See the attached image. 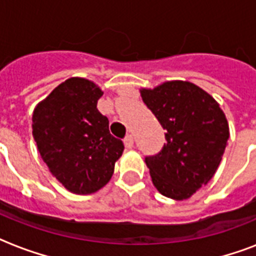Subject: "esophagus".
Listing matches in <instances>:
<instances>
[{"mask_svg":"<svg viewBox=\"0 0 256 256\" xmlns=\"http://www.w3.org/2000/svg\"><path fill=\"white\" fill-rule=\"evenodd\" d=\"M124 146H126V148H132V146H134V138H132V134H128V136L124 138Z\"/></svg>","mask_w":256,"mask_h":256,"instance_id":"obj_1","label":"esophagus"}]
</instances>
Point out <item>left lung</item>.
Returning a JSON list of instances; mask_svg holds the SVG:
<instances>
[{
  "instance_id": "left-lung-1",
  "label": "left lung",
  "mask_w": 256,
  "mask_h": 256,
  "mask_svg": "<svg viewBox=\"0 0 256 256\" xmlns=\"http://www.w3.org/2000/svg\"><path fill=\"white\" fill-rule=\"evenodd\" d=\"M140 96L166 130L162 150L144 156L152 183L168 198H190L222 160L230 136L226 116L208 92L187 81L142 88Z\"/></svg>"
}]
</instances>
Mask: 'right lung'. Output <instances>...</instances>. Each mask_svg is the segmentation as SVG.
I'll use <instances>...</instances> for the list:
<instances>
[{
  "label": "right lung",
  "instance_id": "add662e5",
  "mask_svg": "<svg viewBox=\"0 0 256 256\" xmlns=\"http://www.w3.org/2000/svg\"><path fill=\"white\" fill-rule=\"evenodd\" d=\"M104 92L73 77L36 106L33 136L50 172L74 194H92L110 180L124 142L108 132L96 102Z\"/></svg>",
  "mask_w": 256,
  "mask_h": 256
}]
</instances>
